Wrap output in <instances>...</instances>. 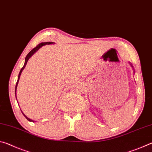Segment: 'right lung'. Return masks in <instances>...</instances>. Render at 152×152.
Wrapping results in <instances>:
<instances>
[{
    "instance_id": "obj_1",
    "label": "right lung",
    "mask_w": 152,
    "mask_h": 152,
    "mask_svg": "<svg viewBox=\"0 0 152 152\" xmlns=\"http://www.w3.org/2000/svg\"><path fill=\"white\" fill-rule=\"evenodd\" d=\"M52 43H53V42H44V43H39V45H37L36 46V47L35 48H33V50L30 51V52L28 53V54L27 55V56H26V58H25V64H24V66H23V68H21V70H20V72H19V76H18V80H17V84H16V86H15V95H16V91H17V84H18V82H19V78H20V74H21V72H22V71H23V69L25 68V66H26V64H27V61H28V60H29V59L31 57V56L33 55V53H34L35 52H36V51H37L38 50H39V49L40 48H42L43 45H46V44H48V45H49V44H52ZM16 99H17V97H16ZM22 112V111H21ZM22 113H23V115H24L25 116V117L26 118V119L28 120V121H31V122H34V121H33V120H31V119H29V118H28L27 116H25V114L23 113L22 112Z\"/></svg>"
}]
</instances>
